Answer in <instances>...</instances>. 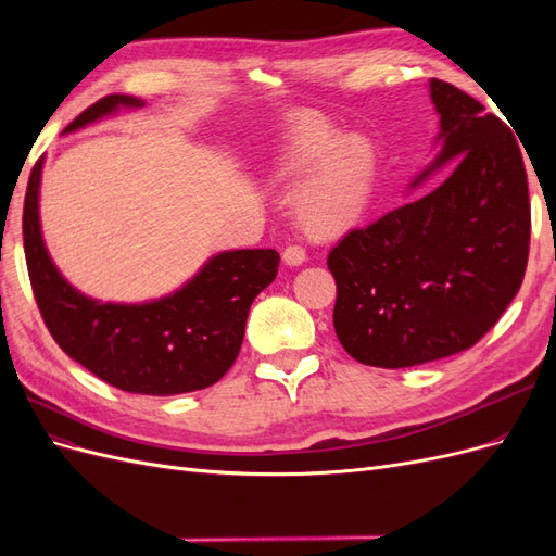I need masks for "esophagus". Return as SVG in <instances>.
<instances>
[{"instance_id":"obj_1","label":"esophagus","mask_w":556,"mask_h":556,"mask_svg":"<svg viewBox=\"0 0 556 556\" xmlns=\"http://www.w3.org/2000/svg\"><path fill=\"white\" fill-rule=\"evenodd\" d=\"M282 262L288 264V266L304 264V262H306V250L301 248V245H296V243H290L288 248L282 250Z\"/></svg>"}]
</instances>
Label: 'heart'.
<instances>
[{"label": "heart", "instance_id": "1", "mask_svg": "<svg viewBox=\"0 0 556 556\" xmlns=\"http://www.w3.org/2000/svg\"><path fill=\"white\" fill-rule=\"evenodd\" d=\"M274 176L299 182L294 215L311 237H336L355 225L366 211L376 182L371 141L341 137L325 115L308 113L288 129L274 160Z\"/></svg>", "mask_w": 556, "mask_h": 556}]
</instances>
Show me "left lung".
Here are the masks:
<instances>
[{
	"instance_id": "obj_1",
	"label": "left lung",
	"mask_w": 556,
	"mask_h": 556,
	"mask_svg": "<svg viewBox=\"0 0 556 556\" xmlns=\"http://www.w3.org/2000/svg\"><path fill=\"white\" fill-rule=\"evenodd\" d=\"M429 88L443 150L415 182L457 162L439 188L348 231L327 257L336 336L368 366L406 368L473 348L527 271L531 204L515 134L450 83Z\"/></svg>"
}]
</instances>
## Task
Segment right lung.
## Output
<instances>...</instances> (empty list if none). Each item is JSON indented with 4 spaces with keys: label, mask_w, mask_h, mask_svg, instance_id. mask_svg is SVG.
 <instances>
[{
    "label": "right lung",
    "mask_w": 556,
    "mask_h": 556,
    "mask_svg": "<svg viewBox=\"0 0 556 556\" xmlns=\"http://www.w3.org/2000/svg\"><path fill=\"white\" fill-rule=\"evenodd\" d=\"M139 99L109 94L83 111L74 131ZM41 160L29 174L23 208L27 274L55 343L106 384L131 394L172 396L220 380L237 362L255 296L274 282L276 250H231L213 257L176 294L143 306L97 304L58 274L39 229Z\"/></svg>",
    "instance_id": "add662e5"
}]
</instances>
